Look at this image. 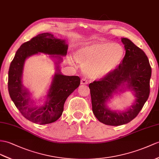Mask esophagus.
Returning a JSON list of instances; mask_svg holds the SVG:
<instances>
[{
	"label": "esophagus",
	"instance_id": "obj_1",
	"mask_svg": "<svg viewBox=\"0 0 159 159\" xmlns=\"http://www.w3.org/2000/svg\"><path fill=\"white\" fill-rule=\"evenodd\" d=\"M88 81L86 80L85 79H82V80H81V84L82 85H86V84H88Z\"/></svg>",
	"mask_w": 159,
	"mask_h": 159
}]
</instances>
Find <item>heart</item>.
<instances>
[{"label": "heart", "instance_id": "b5f03b06", "mask_svg": "<svg viewBox=\"0 0 159 159\" xmlns=\"http://www.w3.org/2000/svg\"><path fill=\"white\" fill-rule=\"evenodd\" d=\"M124 49L117 43L98 42L81 46L76 50L75 59L84 67L86 74L101 77L113 71L121 63Z\"/></svg>", "mask_w": 159, "mask_h": 159}]
</instances>
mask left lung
<instances>
[{"label":"left lung","instance_id":"left-lung-1","mask_svg":"<svg viewBox=\"0 0 159 159\" xmlns=\"http://www.w3.org/2000/svg\"><path fill=\"white\" fill-rule=\"evenodd\" d=\"M125 55L117 69L90 84L92 111L100 122L118 126L130 122L140 113L150 94L152 69L144 52L128 38H121ZM125 91L134 96L133 104L123 111L111 110L107 104Z\"/></svg>","mask_w":159,"mask_h":159}]
</instances>
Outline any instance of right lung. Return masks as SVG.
I'll use <instances>...</instances> for the list:
<instances>
[{
	"mask_svg": "<svg viewBox=\"0 0 159 159\" xmlns=\"http://www.w3.org/2000/svg\"><path fill=\"white\" fill-rule=\"evenodd\" d=\"M67 48L66 40L47 32L38 34L25 42L15 53L9 70V93L15 105L30 121L40 125L56 121L63 113L65 100L79 87L78 76L65 75L61 71L60 64L63 60L62 57L66 56ZM40 53L50 55L55 63L56 73L47 94L36 100L22 84V73L26 60Z\"/></svg>",
	"mask_w": 159,
	"mask_h": 159,
	"instance_id": "right-lung-1",
	"label": "right lung"
}]
</instances>
